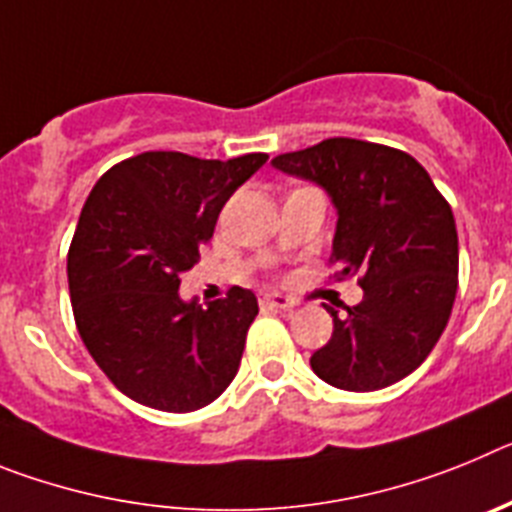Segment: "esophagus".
Here are the masks:
<instances>
[{
    "instance_id": "esophagus-1",
    "label": "esophagus",
    "mask_w": 512,
    "mask_h": 512,
    "mask_svg": "<svg viewBox=\"0 0 512 512\" xmlns=\"http://www.w3.org/2000/svg\"><path fill=\"white\" fill-rule=\"evenodd\" d=\"M259 302L264 307H277V310H289V307H295V302L284 295H277V292H261Z\"/></svg>"
}]
</instances>
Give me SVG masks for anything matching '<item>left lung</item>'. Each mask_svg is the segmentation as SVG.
<instances>
[{"mask_svg":"<svg viewBox=\"0 0 512 512\" xmlns=\"http://www.w3.org/2000/svg\"><path fill=\"white\" fill-rule=\"evenodd\" d=\"M271 166L328 194L338 277L359 274L364 289L343 312L325 305L333 336L310 356L312 372L348 392L413 374L449 323L459 274L454 215L428 171L397 148L354 138L282 153Z\"/></svg>","mask_w":512,"mask_h":512,"instance_id":"1","label":"left lung"}]
</instances>
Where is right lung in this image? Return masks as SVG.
Segmentation results:
<instances>
[{
  "label": "right lung",
  "mask_w": 512,
  "mask_h": 512,
  "mask_svg": "<svg viewBox=\"0 0 512 512\" xmlns=\"http://www.w3.org/2000/svg\"><path fill=\"white\" fill-rule=\"evenodd\" d=\"M266 158L148 151L94 184L69 248L71 305L87 351L130 400L192 413L238 374L256 295L233 287L205 307L179 295V277L200 261L223 205Z\"/></svg>",
  "instance_id": "add662e5"
}]
</instances>
